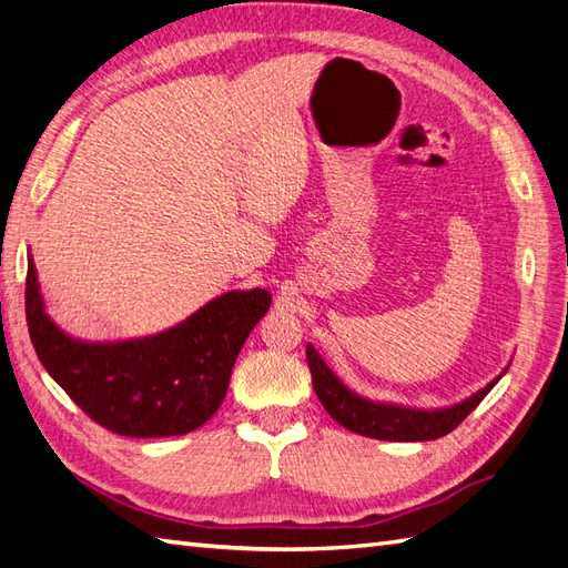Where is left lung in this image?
<instances>
[{"label": "left lung", "mask_w": 568, "mask_h": 568, "mask_svg": "<svg viewBox=\"0 0 568 568\" xmlns=\"http://www.w3.org/2000/svg\"><path fill=\"white\" fill-rule=\"evenodd\" d=\"M307 362L314 390L326 413L345 429L384 442H429L446 436L448 432H454L479 403H483V398L494 388V384L499 382L497 376V379L487 384L483 390H477L475 396L454 405V408L410 410L398 408V405L372 403L355 396L353 390H347L336 379V374L326 367V362L318 357L312 345H307Z\"/></svg>", "instance_id": "obj_1"}]
</instances>
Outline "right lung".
I'll list each match as a JSON object with an SVG mask.
<instances>
[{"instance_id":"add662e5","label":"right lung","mask_w":568,"mask_h":568,"mask_svg":"<svg viewBox=\"0 0 568 568\" xmlns=\"http://www.w3.org/2000/svg\"><path fill=\"white\" fill-rule=\"evenodd\" d=\"M268 304L261 287L227 293L153 338L79 343L42 310L33 264L26 273V322L42 367L93 423L136 439L186 434L213 417Z\"/></svg>"}]
</instances>
